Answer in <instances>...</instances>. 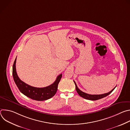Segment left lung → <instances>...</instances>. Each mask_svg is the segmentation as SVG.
I'll use <instances>...</instances> for the list:
<instances>
[{
    "label": "left lung",
    "instance_id": "1",
    "mask_svg": "<svg viewBox=\"0 0 130 130\" xmlns=\"http://www.w3.org/2000/svg\"><path fill=\"white\" fill-rule=\"evenodd\" d=\"M74 83L76 85V89L78 92V94L82 98L87 99V100H99L101 98H103L104 97H106L107 96H108V95H109L111 92H112L114 89L115 88V87H116V86L111 91H110L108 92H107V93L105 94H101V95H90V94H88L85 93V92H83L82 91H81L80 89H79V88L78 87L76 82H75V81H73Z\"/></svg>",
    "mask_w": 130,
    "mask_h": 130
}]
</instances>
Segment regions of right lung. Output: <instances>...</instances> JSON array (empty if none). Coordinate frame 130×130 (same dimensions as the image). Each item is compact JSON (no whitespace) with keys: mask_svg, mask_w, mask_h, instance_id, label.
<instances>
[{"mask_svg":"<svg viewBox=\"0 0 130 130\" xmlns=\"http://www.w3.org/2000/svg\"><path fill=\"white\" fill-rule=\"evenodd\" d=\"M16 58L13 65V77L16 85L22 94L33 100L37 101L48 100L56 94L62 74L59 75L54 82L48 86L42 88L33 87L22 81L18 77L16 70Z\"/></svg>","mask_w":130,"mask_h":130,"instance_id":"obj_1","label":"right lung"}]
</instances>
